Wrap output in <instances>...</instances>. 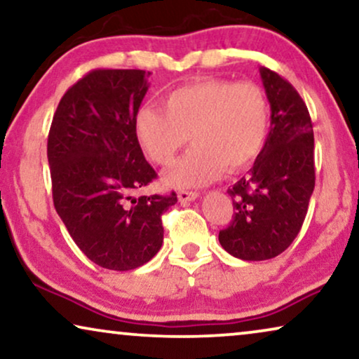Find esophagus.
I'll return each instance as SVG.
<instances>
[{
    "label": "esophagus",
    "instance_id": "1",
    "mask_svg": "<svg viewBox=\"0 0 359 359\" xmlns=\"http://www.w3.org/2000/svg\"><path fill=\"white\" fill-rule=\"evenodd\" d=\"M199 198V193H196V191H180L178 193V199L181 203H189V201H194Z\"/></svg>",
    "mask_w": 359,
    "mask_h": 359
}]
</instances>
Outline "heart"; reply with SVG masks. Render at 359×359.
<instances>
[{
    "label": "heart",
    "mask_w": 359,
    "mask_h": 359,
    "mask_svg": "<svg viewBox=\"0 0 359 359\" xmlns=\"http://www.w3.org/2000/svg\"><path fill=\"white\" fill-rule=\"evenodd\" d=\"M165 109L142 106L135 134L147 156L161 166L171 165L178 151L191 149L163 176L165 184L196 188L247 168L263 150L269 109L263 90L253 83L229 80L194 81L170 91Z\"/></svg>",
    "instance_id": "1"
}]
</instances>
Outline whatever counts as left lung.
<instances>
[{"mask_svg": "<svg viewBox=\"0 0 359 359\" xmlns=\"http://www.w3.org/2000/svg\"><path fill=\"white\" fill-rule=\"evenodd\" d=\"M271 127L248 173L227 193L233 219L219 232L225 252L245 262L283 253L297 237L316 186L313 129L306 102L291 83L259 67Z\"/></svg>", "mask_w": 359, "mask_h": 359, "instance_id": "8db88e82", "label": "left lung"}]
</instances>
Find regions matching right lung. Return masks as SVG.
I'll return each instance as SVG.
<instances>
[{
	"label": "right lung",
	"instance_id": "obj_1",
	"mask_svg": "<svg viewBox=\"0 0 359 359\" xmlns=\"http://www.w3.org/2000/svg\"><path fill=\"white\" fill-rule=\"evenodd\" d=\"M150 72L93 70L58 102L48 132L53 205L78 248L97 266L129 271L163 243L168 196L134 193L156 178L135 134Z\"/></svg>",
	"mask_w": 359,
	"mask_h": 359
}]
</instances>
